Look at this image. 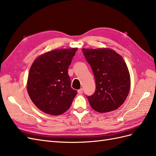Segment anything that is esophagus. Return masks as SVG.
I'll return each instance as SVG.
<instances>
[{
	"label": "esophagus",
	"mask_w": 156,
	"mask_h": 156,
	"mask_svg": "<svg viewBox=\"0 0 156 156\" xmlns=\"http://www.w3.org/2000/svg\"><path fill=\"white\" fill-rule=\"evenodd\" d=\"M78 93L79 94H82L83 93V89H82V88H80V90H78Z\"/></svg>",
	"instance_id": "34e87169"
}]
</instances>
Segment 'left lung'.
<instances>
[{"instance_id": "1", "label": "left lung", "mask_w": 156, "mask_h": 156, "mask_svg": "<svg viewBox=\"0 0 156 156\" xmlns=\"http://www.w3.org/2000/svg\"><path fill=\"white\" fill-rule=\"evenodd\" d=\"M83 54L92 69L95 91L87 96L94 110L107 113L116 110L129 95L130 77L121 55L112 49H82Z\"/></svg>"}]
</instances>
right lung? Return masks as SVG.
I'll return each mask as SVG.
<instances>
[{"instance_id":"obj_1","label":"right lung","mask_w":156,"mask_h":156,"mask_svg":"<svg viewBox=\"0 0 156 156\" xmlns=\"http://www.w3.org/2000/svg\"><path fill=\"white\" fill-rule=\"evenodd\" d=\"M76 51L77 48L49 51L39 56L31 65L27 92L43 112L59 115L70 108L77 91L71 87L68 69Z\"/></svg>"}]
</instances>
